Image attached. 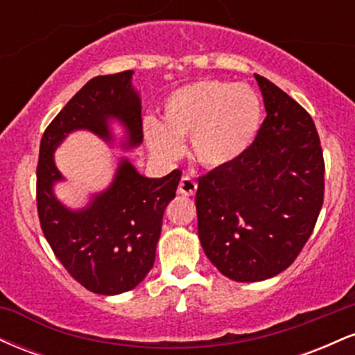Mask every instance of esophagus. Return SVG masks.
Here are the masks:
<instances>
[{
  "mask_svg": "<svg viewBox=\"0 0 355 355\" xmlns=\"http://www.w3.org/2000/svg\"><path fill=\"white\" fill-rule=\"evenodd\" d=\"M178 191L182 195H187V197H191L197 191V182L190 177V175H183L180 183H178Z\"/></svg>",
  "mask_w": 355,
  "mask_h": 355,
  "instance_id": "obj_1",
  "label": "esophagus"
}]
</instances>
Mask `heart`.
Masks as SVG:
<instances>
[{"label": "heart", "instance_id": "heart-1", "mask_svg": "<svg viewBox=\"0 0 355 355\" xmlns=\"http://www.w3.org/2000/svg\"><path fill=\"white\" fill-rule=\"evenodd\" d=\"M262 121V105L254 89L227 81H197L166 96L162 123L145 118L144 135L150 150L175 158L182 140L207 168L234 164L254 144Z\"/></svg>", "mask_w": 355, "mask_h": 355}]
</instances>
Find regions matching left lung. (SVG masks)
<instances>
[{
    "instance_id": "1",
    "label": "left lung",
    "mask_w": 355,
    "mask_h": 355,
    "mask_svg": "<svg viewBox=\"0 0 355 355\" xmlns=\"http://www.w3.org/2000/svg\"><path fill=\"white\" fill-rule=\"evenodd\" d=\"M267 116L234 164L198 180V239L209 260L235 282H260L291 266L324 202V157L305 110L255 75Z\"/></svg>"
}]
</instances>
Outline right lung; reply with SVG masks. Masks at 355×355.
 I'll return each mask as SVG.
<instances>
[{
	"instance_id": "add662e5",
	"label": "right lung",
	"mask_w": 355,
	"mask_h": 355,
	"mask_svg": "<svg viewBox=\"0 0 355 355\" xmlns=\"http://www.w3.org/2000/svg\"><path fill=\"white\" fill-rule=\"evenodd\" d=\"M132 76L128 70L89 80L53 118L40 144L36 203L43 234L73 279L100 295L132 291L153 267L165 207L182 172L148 178L121 157L107 189L89 195L81 209H70L55 195L56 183L64 182L55 152L80 130L121 150L141 145V100ZM115 123L124 132L120 139L112 133Z\"/></svg>"
}]
</instances>
